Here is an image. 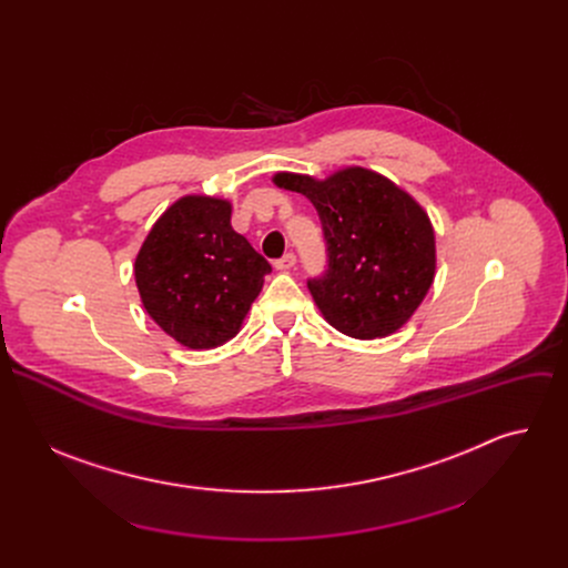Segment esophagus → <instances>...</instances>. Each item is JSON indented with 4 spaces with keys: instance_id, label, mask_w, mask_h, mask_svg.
<instances>
[{
    "instance_id": "1",
    "label": "esophagus",
    "mask_w": 568,
    "mask_h": 568,
    "mask_svg": "<svg viewBox=\"0 0 568 568\" xmlns=\"http://www.w3.org/2000/svg\"><path fill=\"white\" fill-rule=\"evenodd\" d=\"M296 265V256L294 254H285L283 258H278V261H274V267L278 270V272H285V270H292Z\"/></svg>"
}]
</instances>
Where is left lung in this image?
<instances>
[{
    "instance_id": "left-lung-1",
    "label": "left lung",
    "mask_w": 568,
    "mask_h": 568,
    "mask_svg": "<svg viewBox=\"0 0 568 568\" xmlns=\"http://www.w3.org/2000/svg\"><path fill=\"white\" fill-rule=\"evenodd\" d=\"M321 220L328 270L307 290L333 328L355 339L393 335L412 318L436 274V235L425 209L384 175L348 166L326 180L276 173Z\"/></svg>"
}]
</instances>
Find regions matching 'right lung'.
<instances>
[{
  "mask_svg": "<svg viewBox=\"0 0 568 568\" xmlns=\"http://www.w3.org/2000/svg\"><path fill=\"white\" fill-rule=\"evenodd\" d=\"M272 265L231 226V202L184 195L152 224L134 261L141 303L186 348L233 339Z\"/></svg>",
  "mask_w": 568,
  "mask_h": 568,
  "instance_id": "1",
  "label": "right lung"
}]
</instances>
